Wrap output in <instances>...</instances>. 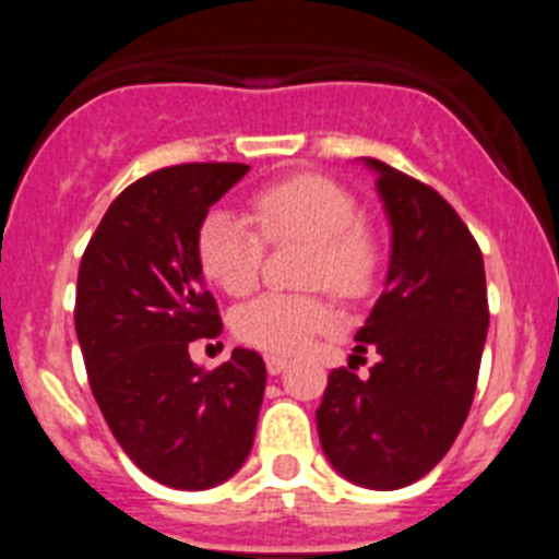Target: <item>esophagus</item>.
<instances>
[{"mask_svg": "<svg viewBox=\"0 0 559 559\" xmlns=\"http://www.w3.org/2000/svg\"><path fill=\"white\" fill-rule=\"evenodd\" d=\"M265 369H269V374H280L288 369V358H283V355H265Z\"/></svg>", "mask_w": 559, "mask_h": 559, "instance_id": "esophagus-1", "label": "esophagus"}]
</instances>
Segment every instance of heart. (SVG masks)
<instances>
[{"label": "heart", "instance_id": "heart-1", "mask_svg": "<svg viewBox=\"0 0 559 559\" xmlns=\"http://www.w3.org/2000/svg\"><path fill=\"white\" fill-rule=\"evenodd\" d=\"M251 223L269 243L308 246L305 285H322L341 299H360L372 288L383 249L372 226L358 218L355 195L338 181L316 173L274 181L251 195ZM253 227L237 212L210 210L195 235L201 271L231 296L249 294L260 274L263 238ZM330 322V305L308 294L254 296L231 316L237 338L265 353H296Z\"/></svg>", "mask_w": 559, "mask_h": 559}]
</instances>
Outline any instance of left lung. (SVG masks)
<instances>
[{
  "label": "left lung",
  "mask_w": 559,
  "mask_h": 559,
  "mask_svg": "<svg viewBox=\"0 0 559 559\" xmlns=\"http://www.w3.org/2000/svg\"><path fill=\"white\" fill-rule=\"evenodd\" d=\"M374 173L389 221L386 290L355 333V355L374 349L367 378L333 369L316 408L319 442L347 481L400 490L451 451L476 392L490 328L476 240L437 190L386 162Z\"/></svg>",
  "instance_id": "obj_1"
}]
</instances>
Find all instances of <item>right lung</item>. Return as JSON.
Returning <instances> with one entry per match:
<instances>
[{
  "label": "right lung",
  "instance_id": "obj_1",
  "mask_svg": "<svg viewBox=\"0 0 559 559\" xmlns=\"http://www.w3.org/2000/svg\"><path fill=\"white\" fill-rule=\"evenodd\" d=\"M249 165L201 162L133 181L103 215L78 271L75 333L88 386L126 456L173 490H210L254 445L265 364L254 349L204 372L190 341L221 335L195 235Z\"/></svg>",
  "mask_w": 559,
  "mask_h": 559
}]
</instances>
